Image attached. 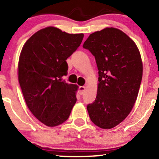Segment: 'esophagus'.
<instances>
[{"mask_svg": "<svg viewBox=\"0 0 159 159\" xmlns=\"http://www.w3.org/2000/svg\"><path fill=\"white\" fill-rule=\"evenodd\" d=\"M85 89H86V86H79V88H78V93H79L81 95V94H84V92H85Z\"/></svg>", "mask_w": 159, "mask_h": 159, "instance_id": "obj_1", "label": "esophagus"}]
</instances>
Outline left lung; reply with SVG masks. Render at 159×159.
I'll list each match as a JSON object with an SVG mask.
<instances>
[{
    "label": "left lung",
    "mask_w": 159,
    "mask_h": 159,
    "mask_svg": "<svg viewBox=\"0 0 159 159\" xmlns=\"http://www.w3.org/2000/svg\"><path fill=\"white\" fill-rule=\"evenodd\" d=\"M83 48L95 58L98 93L87 105L92 122L110 129L127 117L137 98L142 78V61L135 43L115 28L92 33Z\"/></svg>",
    "instance_id": "left-lung-1"
}]
</instances>
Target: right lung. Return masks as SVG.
<instances>
[{"mask_svg": "<svg viewBox=\"0 0 159 159\" xmlns=\"http://www.w3.org/2000/svg\"><path fill=\"white\" fill-rule=\"evenodd\" d=\"M83 34H70L47 27L33 34L23 45L18 63V80L28 108L49 127L65 122L76 103V84L61 77L66 60L81 45Z\"/></svg>", "mask_w": 159, "mask_h": 159, "instance_id": "obj_1", "label": "right lung"}]
</instances>
